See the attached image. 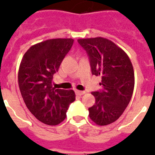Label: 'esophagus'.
<instances>
[{"label":"esophagus","instance_id":"1","mask_svg":"<svg viewBox=\"0 0 155 155\" xmlns=\"http://www.w3.org/2000/svg\"><path fill=\"white\" fill-rule=\"evenodd\" d=\"M75 93H76V95H78V96H82V95H84L85 93L84 91H80V90H76L75 91Z\"/></svg>","mask_w":155,"mask_h":155}]
</instances>
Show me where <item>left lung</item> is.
Masks as SVG:
<instances>
[{"mask_svg":"<svg viewBox=\"0 0 155 155\" xmlns=\"http://www.w3.org/2000/svg\"><path fill=\"white\" fill-rule=\"evenodd\" d=\"M78 42L89 57L92 74L101 76L103 90L92 92L96 103L88 108L89 117L107 125L120 117L130 103L134 88V71L129 56L110 40L97 37Z\"/></svg>","mask_w":155,"mask_h":155,"instance_id":"left-lung-1","label":"left lung"}]
</instances>
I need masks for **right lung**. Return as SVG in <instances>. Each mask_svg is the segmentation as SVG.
Listing matches in <instances>:
<instances>
[{"label": "right lung", "instance_id": "obj_1", "mask_svg": "<svg viewBox=\"0 0 155 155\" xmlns=\"http://www.w3.org/2000/svg\"><path fill=\"white\" fill-rule=\"evenodd\" d=\"M72 38H54L33 45L25 53L18 70V85L25 105L41 122L56 125L67 117L75 101L73 90L52 87L53 75L73 45Z\"/></svg>", "mask_w": 155, "mask_h": 155}]
</instances>
